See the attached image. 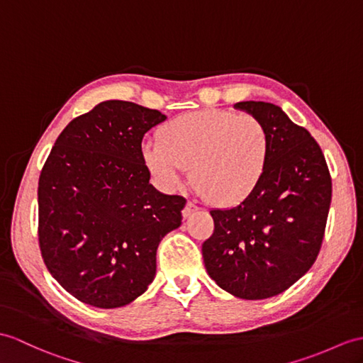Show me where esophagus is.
Returning <instances> with one entry per match:
<instances>
[{
    "label": "esophagus",
    "mask_w": 363,
    "mask_h": 363,
    "mask_svg": "<svg viewBox=\"0 0 363 363\" xmlns=\"http://www.w3.org/2000/svg\"><path fill=\"white\" fill-rule=\"evenodd\" d=\"M198 210V207L193 204V202H187V204H185V207L182 208V216L184 218H189L193 212H196Z\"/></svg>",
    "instance_id": "1"
}]
</instances>
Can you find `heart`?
I'll use <instances>...</instances> for the list:
<instances>
[{"label": "heart", "mask_w": 363, "mask_h": 363, "mask_svg": "<svg viewBox=\"0 0 363 363\" xmlns=\"http://www.w3.org/2000/svg\"><path fill=\"white\" fill-rule=\"evenodd\" d=\"M140 157L164 190H178L185 170L191 167V184L202 199L233 207L263 181L269 136L254 116L199 109L164 123L157 142L143 143Z\"/></svg>", "instance_id": "1"}]
</instances>
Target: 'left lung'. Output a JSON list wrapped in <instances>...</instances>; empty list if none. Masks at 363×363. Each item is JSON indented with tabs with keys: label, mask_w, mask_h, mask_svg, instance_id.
Returning <instances> with one entry per match:
<instances>
[{
	"label": "left lung",
	"mask_w": 363,
	"mask_h": 363,
	"mask_svg": "<svg viewBox=\"0 0 363 363\" xmlns=\"http://www.w3.org/2000/svg\"><path fill=\"white\" fill-rule=\"evenodd\" d=\"M235 108L264 125L267 167L246 201L210 210L215 230L202 244V258L221 289L238 298L263 300L291 288L314 264L333 184L315 139L280 106L249 100Z\"/></svg>",
	"instance_id": "obj_1"
}]
</instances>
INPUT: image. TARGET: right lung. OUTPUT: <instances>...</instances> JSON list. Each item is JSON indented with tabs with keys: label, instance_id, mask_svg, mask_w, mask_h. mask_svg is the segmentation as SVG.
<instances>
[{
	"label": "right lung",
	"instance_id": "obj_1",
	"mask_svg": "<svg viewBox=\"0 0 363 363\" xmlns=\"http://www.w3.org/2000/svg\"><path fill=\"white\" fill-rule=\"evenodd\" d=\"M167 119L106 100L55 140L38 181V241L48 271L86 305H128L156 275V250L182 221L185 199L150 184L142 139Z\"/></svg>",
	"mask_w": 363,
	"mask_h": 363
}]
</instances>
